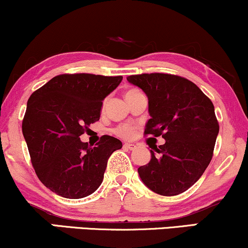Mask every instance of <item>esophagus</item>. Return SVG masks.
Listing matches in <instances>:
<instances>
[{
	"label": "esophagus",
	"mask_w": 248,
	"mask_h": 248,
	"mask_svg": "<svg viewBox=\"0 0 248 248\" xmlns=\"http://www.w3.org/2000/svg\"><path fill=\"white\" fill-rule=\"evenodd\" d=\"M124 147L126 148V149H130V151H134V149H136V147L137 146L134 145V143H124Z\"/></svg>",
	"instance_id": "obj_1"
}]
</instances>
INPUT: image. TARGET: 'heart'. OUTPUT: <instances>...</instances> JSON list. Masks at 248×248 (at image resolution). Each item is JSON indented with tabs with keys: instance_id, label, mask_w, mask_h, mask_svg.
I'll return each instance as SVG.
<instances>
[{
	"instance_id": "b5f03b06",
	"label": "heart",
	"mask_w": 248,
	"mask_h": 248,
	"mask_svg": "<svg viewBox=\"0 0 248 248\" xmlns=\"http://www.w3.org/2000/svg\"><path fill=\"white\" fill-rule=\"evenodd\" d=\"M133 92H138L136 90H131L127 92L126 94H130V93H133ZM115 132L117 136L122 137V138H132L133 134H134V129L132 126H130V125H121V126H118L117 129L115 130Z\"/></svg>"
}]
</instances>
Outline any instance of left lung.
I'll list each match as a JSON object with an SVG mask.
<instances>
[{
	"label": "left lung",
	"mask_w": 248,
	"mask_h": 248,
	"mask_svg": "<svg viewBox=\"0 0 248 248\" xmlns=\"http://www.w3.org/2000/svg\"><path fill=\"white\" fill-rule=\"evenodd\" d=\"M126 79L148 97L151 118L145 134L166 140L155 153L151 151L148 164L138 168L140 179L157 194L183 193L212 161L219 130L213 102L197 85L178 76L142 73Z\"/></svg>",
	"instance_id": "1"
}]
</instances>
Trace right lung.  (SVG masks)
Returning a JSON list of instances; mask_svg holds the SVG:
<instances>
[{"mask_svg": "<svg viewBox=\"0 0 248 248\" xmlns=\"http://www.w3.org/2000/svg\"><path fill=\"white\" fill-rule=\"evenodd\" d=\"M122 76L60 75L27 101L23 134L39 179L54 193L85 198L103 180L110 155L121 140L102 136L95 147L79 137L100 119L102 101L121 84Z\"/></svg>", "mask_w": 248, "mask_h": 248, "instance_id": "1", "label": "right lung"}]
</instances>
